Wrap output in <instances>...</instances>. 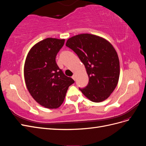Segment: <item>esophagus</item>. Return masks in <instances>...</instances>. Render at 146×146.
Here are the masks:
<instances>
[{"instance_id": "34e87169", "label": "esophagus", "mask_w": 146, "mask_h": 146, "mask_svg": "<svg viewBox=\"0 0 146 146\" xmlns=\"http://www.w3.org/2000/svg\"><path fill=\"white\" fill-rule=\"evenodd\" d=\"M72 79L73 80H76V76H75V75H73V76H72Z\"/></svg>"}]
</instances>
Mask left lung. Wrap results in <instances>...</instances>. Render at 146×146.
<instances>
[{"mask_svg":"<svg viewBox=\"0 0 146 146\" xmlns=\"http://www.w3.org/2000/svg\"><path fill=\"white\" fill-rule=\"evenodd\" d=\"M66 46L76 53L85 66L89 82L86 88H79L83 95L97 103L108 99L120 74L119 57L113 45L102 37L82 33L69 38Z\"/></svg>","mask_w":146,"mask_h":146,"instance_id":"obj_1","label":"left lung"}]
</instances>
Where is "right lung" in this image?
<instances>
[{"mask_svg": "<svg viewBox=\"0 0 146 146\" xmlns=\"http://www.w3.org/2000/svg\"><path fill=\"white\" fill-rule=\"evenodd\" d=\"M64 39L47 38L30 48L26 57L24 75L26 86L38 104L56 109L63 104L68 88L74 83L56 63V54Z\"/></svg>", "mask_w": 146, "mask_h": 146, "instance_id": "add662e5", "label": "right lung"}]
</instances>
